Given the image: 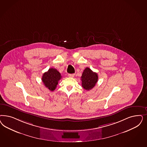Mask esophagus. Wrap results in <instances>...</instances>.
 Here are the masks:
<instances>
[{
    "instance_id": "1",
    "label": "esophagus",
    "mask_w": 147,
    "mask_h": 147,
    "mask_svg": "<svg viewBox=\"0 0 147 147\" xmlns=\"http://www.w3.org/2000/svg\"><path fill=\"white\" fill-rule=\"evenodd\" d=\"M68 76L69 77H74L75 76V74H69Z\"/></svg>"
}]
</instances>
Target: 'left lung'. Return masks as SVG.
<instances>
[{
	"label": "left lung",
	"mask_w": 147,
	"mask_h": 147,
	"mask_svg": "<svg viewBox=\"0 0 147 147\" xmlns=\"http://www.w3.org/2000/svg\"><path fill=\"white\" fill-rule=\"evenodd\" d=\"M98 77L97 73L86 67L83 72L81 77L82 86L86 90H90L95 86L98 81Z\"/></svg>",
	"instance_id": "8db88e82"
}]
</instances>
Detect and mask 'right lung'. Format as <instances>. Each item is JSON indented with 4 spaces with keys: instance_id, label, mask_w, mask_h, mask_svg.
<instances>
[{
    "instance_id": "1",
    "label": "right lung",
    "mask_w": 147,
    "mask_h": 147,
    "mask_svg": "<svg viewBox=\"0 0 147 147\" xmlns=\"http://www.w3.org/2000/svg\"><path fill=\"white\" fill-rule=\"evenodd\" d=\"M62 76L59 71L54 68H50L47 72H45L42 76V80L44 85L48 89L53 91L55 90Z\"/></svg>"
}]
</instances>
